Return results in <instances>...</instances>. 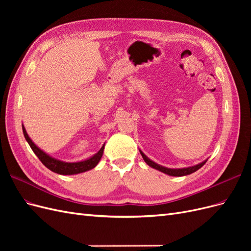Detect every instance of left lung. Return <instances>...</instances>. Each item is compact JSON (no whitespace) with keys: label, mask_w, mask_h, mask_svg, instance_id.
I'll list each match as a JSON object with an SVG mask.
<instances>
[{"label":"left lung","mask_w":251,"mask_h":251,"mask_svg":"<svg viewBox=\"0 0 251 251\" xmlns=\"http://www.w3.org/2000/svg\"><path fill=\"white\" fill-rule=\"evenodd\" d=\"M139 151H140V154H141V156L143 158V160L146 161V163L149 166H151V168H153V169H155L157 171H160V172H162V173H164L166 175H169V176H174V177H182V176H187V175H191V174L195 173L196 171H198L199 169H201L202 166L205 164V162L207 161V159H206V160L202 161L199 164H196L194 166H188V168L170 169V168H165V166H162L160 164H158V163L154 162L153 160H151V159L148 156H146V155L143 154L142 151L139 150Z\"/></svg>","instance_id":"8db88e82"}]
</instances>
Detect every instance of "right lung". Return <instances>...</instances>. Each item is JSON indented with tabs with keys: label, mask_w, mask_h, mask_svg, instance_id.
I'll use <instances>...</instances> for the list:
<instances>
[{
	"label": "right lung",
	"mask_w": 251,
	"mask_h": 251,
	"mask_svg": "<svg viewBox=\"0 0 251 251\" xmlns=\"http://www.w3.org/2000/svg\"><path fill=\"white\" fill-rule=\"evenodd\" d=\"M23 127V133H24L25 139L27 140V142L29 143L30 148L33 151V153L39 157V159L41 160V162L46 166L47 169H49L50 171L54 172L56 174L59 175H76V174H80L83 172H87L94 169L95 166L98 164V162L100 161V159L102 157L103 154V150H104V144L101 147V149L97 151L96 154H94L92 157H90L86 160L82 161H77V162H65L62 160H58L56 158H53L52 156L48 155L46 151H44L43 150H41L36 144L31 140V138L29 137L26 128L24 126V125H22Z\"/></svg>",
	"instance_id": "1"
}]
</instances>
